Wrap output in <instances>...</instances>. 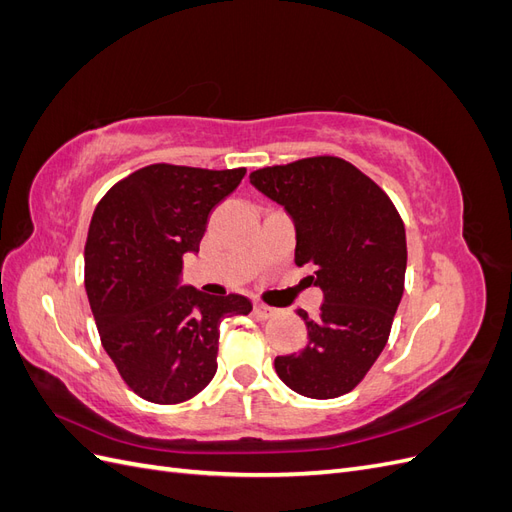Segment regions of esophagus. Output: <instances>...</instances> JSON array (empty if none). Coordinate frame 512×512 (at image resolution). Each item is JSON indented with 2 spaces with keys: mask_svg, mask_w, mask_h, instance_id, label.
<instances>
[{
  "mask_svg": "<svg viewBox=\"0 0 512 512\" xmlns=\"http://www.w3.org/2000/svg\"><path fill=\"white\" fill-rule=\"evenodd\" d=\"M254 309H256V314H258L260 318H271V316H275V312H277L275 307H269V305H265V303H256Z\"/></svg>",
  "mask_w": 512,
  "mask_h": 512,
  "instance_id": "obj_1",
  "label": "esophagus"
}]
</instances>
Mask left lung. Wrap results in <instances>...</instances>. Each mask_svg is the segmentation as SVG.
Segmentation results:
<instances>
[{
	"mask_svg": "<svg viewBox=\"0 0 512 512\" xmlns=\"http://www.w3.org/2000/svg\"><path fill=\"white\" fill-rule=\"evenodd\" d=\"M250 183L282 205L294 224V262L324 294L318 316L299 309L307 346L277 356L294 393H350L376 363L404 294L406 228L391 198L350 162L333 156L254 170Z\"/></svg>",
	"mask_w": 512,
	"mask_h": 512,
	"instance_id": "8db88e82",
	"label": "left lung"
}]
</instances>
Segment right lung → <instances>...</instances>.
I'll list each match as a JSON object with an SVG mask.
<instances>
[{"mask_svg": "<svg viewBox=\"0 0 512 512\" xmlns=\"http://www.w3.org/2000/svg\"><path fill=\"white\" fill-rule=\"evenodd\" d=\"M245 168L151 164L113 185L94 211L85 288L102 346L130 389L153 404L192 399L218 371L220 322L247 316L243 294L213 297L181 284L213 207Z\"/></svg>", "mask_w": 512, "mask_h": 512, "instance_id": "add662e5", "label": "right lung"}]
</instances>
